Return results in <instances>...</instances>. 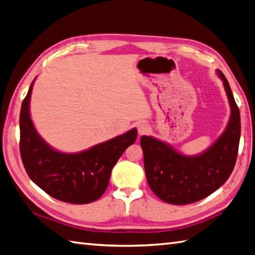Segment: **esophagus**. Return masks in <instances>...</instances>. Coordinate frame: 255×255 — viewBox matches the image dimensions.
Returning a JSON list of instances; mask_svg holds the SVG:
<instances>
[{
    "mask_svg": "<svg viewBox=\"0 0 255 255\" xmlns=\"http://www.w3.org/2000/svg\"><path fill=\"white\" fill-rule=\"evenodd\" d=\"M147 130H149V127H147L146 124L141 123V124H139V125H138V132H139L140 135L145 134L147 132Z\"/></svg>",
    "mask_w": 255,
    "mask_h": 255,
    "instance_id": "obj_1",
    "label": "esophagus"
}]
</instances>
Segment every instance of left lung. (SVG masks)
<instances>
[{"label":"left lung","mask_w":255,"mask_h":255,"mask_svg":"<svg viewBox=\"0 0 255 255\" xmlns=\"http://www.w3.org/2000/svg\"><path fill=\"white\" fill-rule=\"evenodd\" d=\"M221 77L232 110L224 133L209 150L197 156H186L164 142L142 135L146 180L151 190L164 202L176 205L190 204L209 197L232 175L238 155L240 113L226 77Z\"/></svg>","instance_id":"left-lung-1"}]
</instances>
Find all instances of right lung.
Returning a JSON list of instances; mask_svg holds the SVG:
<instances>
[{
	"mask_svg": "<svg viewBox=\"0 0 255 255\" xmlns=\"http://www.w3.org/2000/svg\"><path fill=\"white\" fill-rule=\"evenodd\" d=\"M32 85L23 99L19 116L20 156L28 176L51 197L63 202L87 204L108 188L112 169L137 139V129L77 154L53 150L38 134L29 114Z\"/></svg>",
	"mask_w": 255,
	"mask_h": 255,
	"instance_id": "1",
	"label": "right lung"
}]
</instances>
